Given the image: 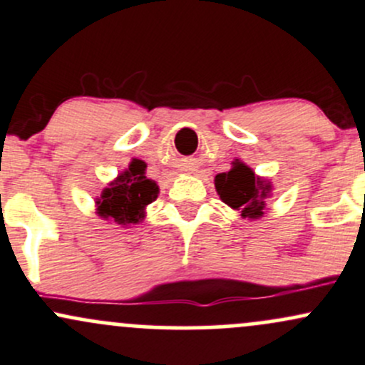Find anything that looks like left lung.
Wrapping results in <instances>:
<instances>
[{
    "mask_svg": "<svg viewBox=\"0 0 365 365\" xmlns=\"http://www.w3.org/2000/svg\"><path fill=\"white\" fill-rule=\"evenodd\" d=\"M215 187L222 201L241 211L244 218L256 220L263 216L265 197L270 194V185L255 176L253 170L246 164L235 161L230 171L216 175Z\"/></svg>",
    "mask_w": 365,
    "mask_h": 365,
    "instance_id": "obj_1",
    "label": "left lung"
}]
</instances>
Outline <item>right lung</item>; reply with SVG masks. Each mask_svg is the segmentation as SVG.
<instances>
[{
  "label": "right lung",
  "mask_w": 365,
  "mask_h": 365,
  "mask_svg": "<svg viewBox=\"0 0 365 365\" xmlns=\"http://www.w3.org/2000/svg\"><path fill=\"white\" fill-rule=\"evenodd\" d=\"M158 192V183L145 176V163L133 159L130 168L102 192V197L97 201V213L121 225L138 223L147 204L155 201Z\"/></svg>",
  "instance_id": "add662e5"
}]
</instances>
